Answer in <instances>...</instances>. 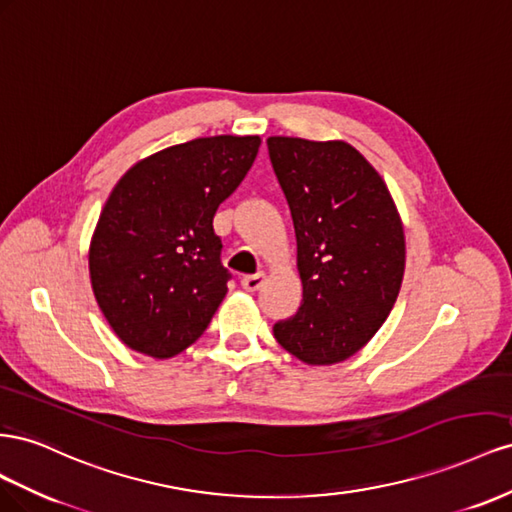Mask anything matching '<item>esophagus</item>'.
<instances>
[{
    "instance_id": "34e87169",
    "label": "esophagus",
    "mask_w": 512,
    "mask_h": 512,
    "mask_svg": "<svg viewBox=\"0 0 512 512\" xmlns=\"http://www.w3.org/2000/svg\"><path fill=\"white\" fill-rule=\"evenodd\" d=\"M266 281V274H251V276H244V279L240 281L242 283V289L246 291H257L261 285H264Z\"/></svg>"
}]
</instances>
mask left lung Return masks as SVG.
I'll use <instances>...</instances> for the list:
<instances>
[{
	"mask_svg": "<svg viewBox=\"0 0 512 512\" xmlns=\"http://www.w3.org/2000/svg\"><path fill=\"white\" fill-rule=\"evenodd\" d=\"M294 218L302 304L274 339L315 367L352 358L388 319L405 272V233L382 175L347 141L268 137Z\"/></svg>",
	"mask_w": 512,
	"mask_h": 512,
	"instance_id": "1",
	"label": "left lung"
}]
</instances>
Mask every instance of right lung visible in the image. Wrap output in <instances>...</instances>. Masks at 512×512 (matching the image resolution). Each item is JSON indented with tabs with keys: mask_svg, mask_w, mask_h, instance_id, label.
Here are the masks:
<instances>
[{
	"mask_svg": "<svg viewBox=\"0 0 512 512\" xmlns=\"http://www.w3.org/2000/svg\"><path fill=\"white\" fill-rule=\"evenodd\" d=\"M259 145L257 135L171 145L113 186L87 259L96 302L126 347L165 360L208 328L229 281L212 221Z\"/></svg>",
	"mask_w": 512,
	"mask_h": 512,
	"instance_id": "right-lung-1",
	"label": "right lung"
}]
</instances>
